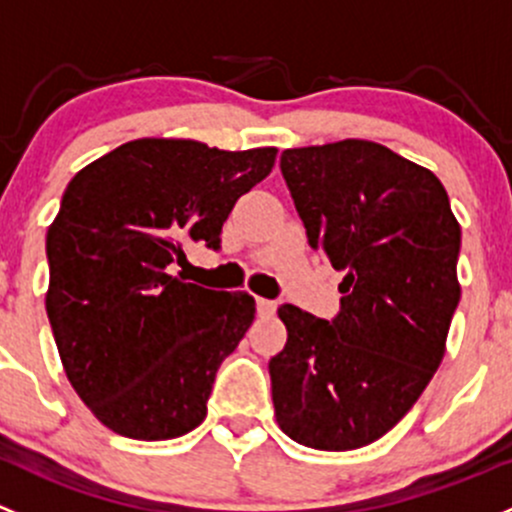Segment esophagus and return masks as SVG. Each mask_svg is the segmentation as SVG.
Returning a JSON list of instances; mask_svg holds the SVG:
<instances>
[{
  "mask_svg": "<svg viewBox=\"0 0 512 512\" xmlns=\"http://www.w3.org/2000/svg\"><path fill=\"white\" fill-rule=\"evenodd\" d=\"M274 311H277V301L257 297V314H260V316H272Z\"/></svg>",
  "mask_w": 512,
  "mask_h": 512,
  "instance_id": "esophagus-1",
  "label": "esophagus"
}]
</instances>
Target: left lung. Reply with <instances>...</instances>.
Here are the masks:
<instances>
[{"label":"left lung","mask_w":512,"mask_h":512,"mask_svg":"<svg viewBox=\"0 0 512 512\" xmlns=\"http://www.w3.org/2000/svg\"><path fill=\"white\" fill-rule=\"evenodd\" d=\"M279 169L309 245L346 277L331 321L279 306L274 414L299 444L358 449L410 412L444 358L461 228L437 176L383 144L284 149Z\"/></svg>","instance_id":"8db88e82"}]
</instances>
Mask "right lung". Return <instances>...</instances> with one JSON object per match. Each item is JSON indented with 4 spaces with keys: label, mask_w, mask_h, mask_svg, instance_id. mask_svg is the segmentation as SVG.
<instances>
[{
    "label": "right lung",
    "mask_w": 512,
    "mask_h": 512,
    "mask_svg": "<svg viewBox=\"0 0 512 512\" xmlns=\"http://www.w3.org/2000/svg\"><path fill=\"white\" fill-rule=\"evenodd\" d=\"M274 157V147L134 139L68 184L46 235V314L68 380L112 432L176 439L206 419L255 299L184 282L176 265L193 242L218 250L235 201Z\"/></svg>",
    "instance_id": "right-lung-1"
}]
</instances>
